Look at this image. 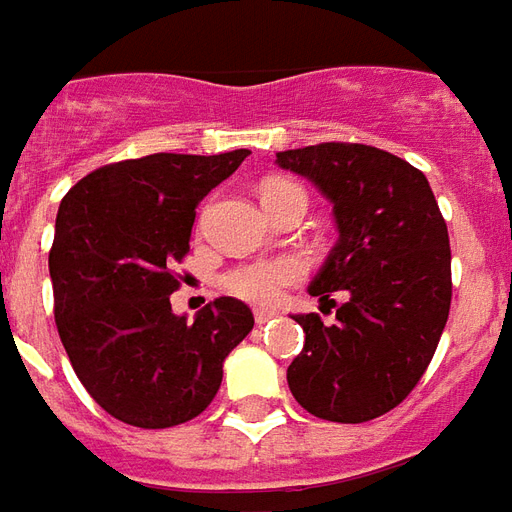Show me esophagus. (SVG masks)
Wrapping results in <instances>:
<instances>
[{"instance_id": "obj_1", "label": "esophagus", "mask_w": 512, "mask_h": 512, "mask_svg": "<svg viewBox=\"0 0 512 512\" xmlns=\"http://www.w3.org/2000/svg\"><path fill=\"white\" fill-rule=\"evenodd\" d=\"M273 317H275V311H270V308H256V311H253V320H256V325H267Z\"/></svg>"}]
</instances>
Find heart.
<instances>
[{"label": "heart", "instance_id": "b5f03b06", "mask_svg": "<svg viewBox=\"0 0 512 512\" xmlns=\"http://www.w3.org/2000/svg\"><path fill=\"white\" fill-rule=\"evenodd\" d=\"M281 192H300V187L289 181H267L262 187V198L281 195ZM303 275V264L297 259H259V262L239 264L223 275V289L248 303H275L286 286L295 284Z\"/></svg>", "mask_w": 512, "mask_h": 512}]
</instances>
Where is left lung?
<instances>
[{"label": "left lung", "instance_id": "left-lung-1", "mask_svg": "<svg viewBox=\"0 0 512 512\" xmlns=\"http://www.w3.org/2000/svg\"><path fill=\"white\" fill-rule=\"evenodd\" d=\"M275 165L331 201L339 239L308 295H344L333 325L292 314L306 344L286 369L289 391L328 422L378 419L411 394L447 325L452 256L436 195L422 170L361 143L281 151Z\"/></svg>", "mask_w": 512, "mask_h": 512}]
</instances>
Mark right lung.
<instances>
[{
  "label": "right lung",
  "instance_id": "right-lung-1",
  "mask_svg": "<svg viewBox=\"0 0 512 512\" xmlns=\"http://www.w3.org/2000/svg\"><path fill=\"white\" fill-rule=\"evenodd\" d=\"M248 154L126 159L76 181L60 204L49 253L57 331L76 378L121 422L162 430L204 413L226 355L253 331L237 297L192 320L170 308L195 209Z\"/></svg>",
  "mask_w": 512,
  "mask_h": 512
}]
</instances>
